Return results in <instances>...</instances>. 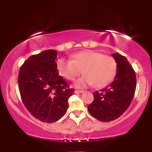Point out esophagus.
Instances as JSON below:
<instances>
[{
  "instance_id": "34e87169",
  "label": "esophagus",
  "mask_w": 152,
  "mask_h": 152,
  "mask_svg": "<svg viewBox=\"0 0 152 152\" xmlns=\"http://www.w3.org/2000/svg\"><path fill=\"white\" fill-rule=\"evenodd\" d=\"M84 92V91L83 90H75V93L76 94H82Z\"/></svg>"
}]
</instances>
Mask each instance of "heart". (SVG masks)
<instances>
[{"instance_id":"b5f03b06","label":"heart","mask_w":152,"mask_h":152,"mask_svg":"<svg viewBox=\"0 0 152 152\" xmlns=\"http://www.w3.org/2000/svg\"><path fill=\"white\" fill-rule=\"evenodd\" d=\"M71 58L59 59L57 71L62 77L73 81L83 69L84 75L74 83L77 88H86L93 84L97 88L105 87L113 81L117 72V64L114 57L96 50H81L73 54Z\"/></svg>"}]
</instances>
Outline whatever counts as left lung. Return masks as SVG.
<instances>
[{
	"label": "left lung",
	"instance_id": "left-lung-1",
	"mask_svg": "<svg viewBox=\"0 0 152 152\" xmlns=\"http://www.w3.org/2000/svg\"><path fill=\"white\" fill-rule=\"evenodd\" d=\"M117 72L112 83L101 92L94 93V102L88 106L90 114L101 121H111L121 116L133 100L137 86L136 73L127 58L112 54Z\"/></svg>",
	"mask_w": 152,
	"mask_h": 152
}]
</instances>
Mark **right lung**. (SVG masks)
I'll return each mask as SVG.
<instances>
[{
	"label": "right lung",
	"mask_w": 152,
	"mask_h": 152,
	"mask_svg": "<svg viewBox=\"0 0 152 152\" xmlns=\"http://www.w3.org/2000/svg\"><path fill=\"white\" fill-rule=\"evenodd\" d=\"M57 51L46 50L29 57L20 68L18 82L24 106L33 116L46 123L58 121L67 111L74 92L58 74Z\"/></svg>",
	"instance_id": "right-lung-1"
}]
</instances>
